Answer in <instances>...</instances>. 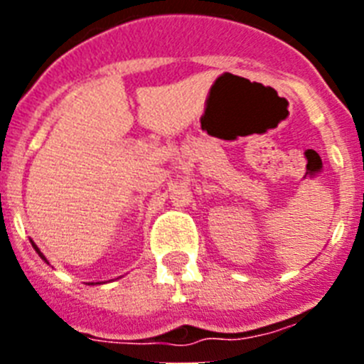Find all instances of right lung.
Listing matches in <instances>:
<instances>
[{
	"instance_id": "1",
	"label": "right lung",
	"mask_w": 364,
	"mask_h": 364,
	"mask_svg": "<svg viewBox=\"0 0 364 364\" xmlns=\"http://www.w3.org/2000/svg\"><path fill=\"white\" fill-rule=\"evenodd\" d=\"M32 246H34V250H36V252H38V255H40V257H41V259H43V260H45V257H43V253H41V252H40V250H38V247H36V244H34V242H32Z\"/></svg>"
}]
</instances>
